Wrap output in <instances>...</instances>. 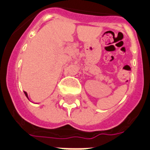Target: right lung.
Here are the masks:
<instances>
[{
    "label": "right lung",
    "mask_w": 150,
    "mask_h": 150,
    "mask_svg": "<svg viewBox=\"0 0 150 150\" xmlns=\"http://www.w3.org/2000/svg\"><path fill=\"white\" fill-rule=\"evenodd\" d=\"M24 94H25V95H26V97L28 98V94H27V93H26V92H24Z\"/></svg>",
    "instance_id": "obj_1"
}]
</instances>
